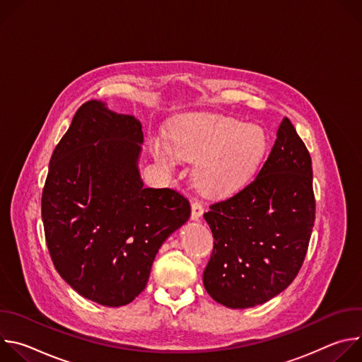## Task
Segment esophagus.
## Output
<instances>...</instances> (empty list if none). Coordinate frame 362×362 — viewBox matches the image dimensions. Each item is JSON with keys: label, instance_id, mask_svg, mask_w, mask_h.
<instances>
[{"label": "esophagus", "instance_id": "esophagus-1", "mask_svg": "<svg viewBox=\"0 0 362 362\" xmlns=\"http://www.w3.org/2000/svg\"><path fill=\"white\" fill-rule=\"evenodd\" d=\"M202 215H203V206H202V203L200 202H193L192 203V215H190L192 221H199Z\"/></svg>", "mask_w": 362, "mask_h": 362}]
</instances>
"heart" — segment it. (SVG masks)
Here are the masks:
<instances>
[{"instance_id":"b5f03b06","label":"heart","mask_w":362,"mask_h":362,"mask_svg":"<svg viewBox=\"0 0 362 362\" xmlns=\"http://www.w3.org/2000/svg\"><path fill=\"white\" fill-rule=\"evenodd\" d=\"M170 146L151 140V153L163 168L176 165L175 156L197 162L194 179L209 194L225 196L242 189L262 163L268 134L257 124L223 115L196 113L182 117L170 130Z\"/></svg>"}]
</instances>
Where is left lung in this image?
I'll return each instance as SVG.
<instances>
[{"mask_svg":"<svg viewBox=\"0 0 362 362\" xmlns=\"http://www.w3.org/2000/svg\"><path fill=\"white\" fill-rule=\"evenodd\" d=\"M214 252L203 285L221 305H261L298 275L315 222L313 162L285 117L257 176L203 215Z\"/></svg>","mask_w":362,"mask_h":362,"instance_id":"8db88e82","label":"left lung"}]
</instances>
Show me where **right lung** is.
Listing matches in <instances>:
<instances>
[{
	"mask_svg": "<svg viewBox=\"0 0 362 362\" xmlns=\"http://www.w3.org/2000/svg\"><path fill=\"white\" fill-rule=\"evenodd\" d=\"M141 123L90 100L53 151L41 197L45 240L60 276L105 306L130 303L163 242L190 218L179 192L144 187Z\"/></svg>",
	"mask_w": 362,
	"mask_h": 362,
	"instance_id": "obj_1",
	"label": "right lung"
}]
</instances>
